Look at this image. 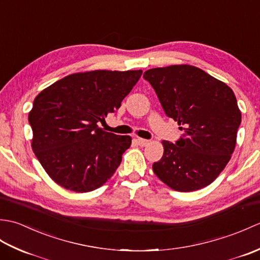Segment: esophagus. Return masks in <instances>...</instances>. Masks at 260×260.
Returning a JSON list of instances; mask_svg holds the SVG:
<instances>
[{"label": "esophagus", "mask_w": 260, "mask_h": 260, "mask_svg": "<svg viewBox=\"0 0 260 260\" xmlns=\"http://www.w3.org/2000/svg\"><path fill=\"white\" fill-rule=\"evenodd\" d=\"M136 142L140 146H146V145H148V143H150V141L144 140V139H137Z\"/></svg>", "instance_id": "1"}]
</instances>
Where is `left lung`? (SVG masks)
I'll return each instance as SVG.
<instances>
[{
	"label": "left lung",
	"instance_id": "8db88e82",
	"mask_svg": "<svg viewBox=\"0 0 260 260\" xmlns=\"http://www.w3.org/2000/svg\"><path fill=\"white\" fill-rule=\"evenodd\" d=\"M144 79L154 88L165 114L184 131L179 141H163L153 164L157 178L179 192H191L218 178L235 151L241 113L224 82L189 64L153 68Z\"/></svg>",
	"mask_w": 260,
	"mask_h": 260
}]
</instances>
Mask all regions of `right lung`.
<instances>
[{"label":"right lung","instance_id":"right-lung-1","mask_svg":"<svg viewBox=\"0 0 260 260\" xmlns=\"http://www.w3.org/2000/svg\"><path fill=\"white\" fill-rule=\"evenodd\" d=\"M141 76L142 70L73 74L36 97L29 113L31 146L57 184L84 193L112 178L132 139L97 124L120 107Z\"/></svg>","mask_w":260,"mask_h":260}]
</instances>
